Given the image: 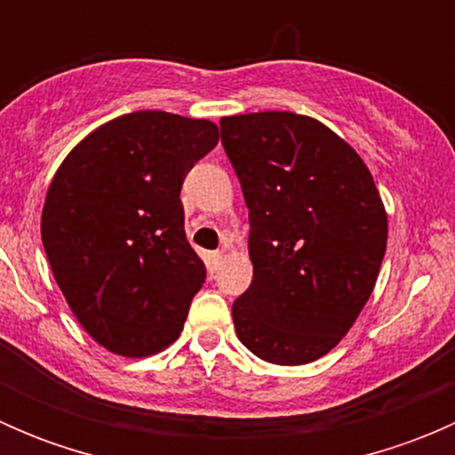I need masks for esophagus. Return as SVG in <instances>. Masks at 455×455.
Returning <instances> with one entry per match:
<instances>
[{"mask_svg":"<svg viewBox=\"0 0 455 455\" xmlns=\"http://www.w3.org/2000/svg\"><path fill=\"white\" fill-rule=\"evenodd\" d=\"M222 259H224V249L222 251H215V253H211V261H213V268H220Z\"/></svg>","mask_w":455,"mask_h":455,"instance_id":"obj_1","label":"esophagus"}]
</instances>
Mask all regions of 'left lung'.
Here are the masks:
<instances>
[{"label": "left lung", "mask_w": 455, "mask_h": 455, "mask_svg": "<svg viewBox=\"0 0 455 455\" xmlns=\"http://www.w3.org/2000/svg\"><path fill=\"white\" fill-rule=\"evenodd\" d=\"M222 145L249 206L253 282L233 304L237 339L275 365L313 363L374 291L387 213L361 156L292 112L224 116Z\"/></svg>", "instance_id": "8db88e82"}]
</instances>
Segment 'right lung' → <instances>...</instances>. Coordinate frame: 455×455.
Instances as JSON below:
<instances>
[{"mask_svg": "<svg viewBox=\"0 0 455 455\" xmlns=\"http://www.w3.org/2000/svg\"><path fill=\"white\" fill-rule=\"evenodd\" d=\"M218 136L204 118L123 114L54 173L41 240L68 306L105 350L147 356L182 332L206 268L187 242L180 189Z\"/></svg>", "mask_w": 455, "mask_h": 455, "instance_id": "obj_1", "label": "right lung"}]
</instances>
